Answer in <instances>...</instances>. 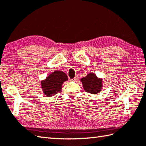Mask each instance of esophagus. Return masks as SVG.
<instances>
[{
  "instance_id": "1",
  "label": "esophagus",
  "mask_w": 146,
  "mask_h": 146,
  "mask_svg": "<svg viewBox=\"0 0 146 146\" xmlns=\"http://www.w3.org/2000/svg\"><path fill=\"white\" fill-rule=\"evenodd\" d=\"M78 80V75H76L75 78L73 79V81H77Z\"/></svg>"
}]
</instances>
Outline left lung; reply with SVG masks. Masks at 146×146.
<instances>
[{
  "instance_id": "left-lung-1",
  "label": "left lung",
  "mask_w": 146,
  "mask_h": 146,
  "mask_svg": "<svg viewBox=\"0 0 146 146\" xmlns=\"http://www.w3.org/2000/svg\"><path fill=\"white\" fill-rule=\"evenodd\" d=\"M81 81L86 92L89 94H97L102 88V80L98 78L94 74L90 73L82 78Z\"/></svg>"
}]
</instances>
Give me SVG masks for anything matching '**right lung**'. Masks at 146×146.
Wrapping results in <instances>:
<instances>
[{
  "label": "right lung",
  "instance_id": "obj_1",
  "mask_svg": "<svg viewBox=\"0 0 146 146\" xmlns=\"http://www.w3.org/2000/svg\"><path fill=\"white\" fill-rule=\"evenodd\" d=\"M68 80L67 75L63 71H55L46 78L45 81L41 82V86L44 94L52 97L61 91L63 83Z\"/></svg>",
  "mask_w": 146,
  "mask_h": 146
}]
</instances>
